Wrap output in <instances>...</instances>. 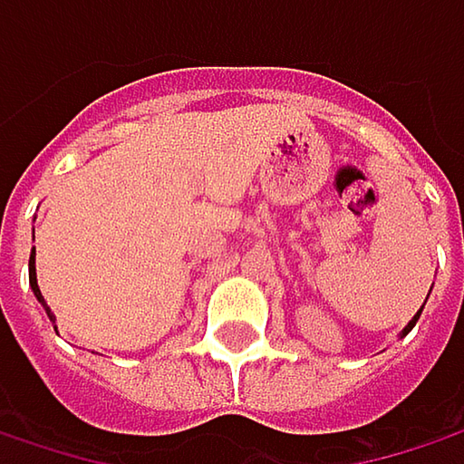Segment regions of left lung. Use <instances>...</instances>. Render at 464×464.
<instances>
[{"label": "left lung", "instance_id": "obj_1", "mask_svg": "<svg viewBox=\"0 0 464 464\" xmlns=\"http://www.w3.org/2000/svg\"><path fill=\"white\" fill-rule=\"evenodd\" d=\"M419 314H421V312H419ZM419 314H417V317H414V323H417V320H419ZM414 323H409V327H406V333H409V330L414 327Z\"/></svg>", "mask_w": 464, "mask_h": 464}]
</instances>
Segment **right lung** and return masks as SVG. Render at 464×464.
Listing matches in <instances>:
<instances>
[{
    "label": "right lung",
    "instance_id": "add662e5",
    "mask_svg": "<svg viewBox=\"0 0 464 464\" xmlns=\"http://www.w3.org/2000/svg\"><path fill=\"white\" fill-rule=\"evenodd\" d=\"M29 285H32V290H34V295H37V301L45 306V312H47V317L53 320V314H50V309H47V304H45V298H43V293H40V287H37V268H34V252H32V257H29ZM55 323V320H53Z\"/></svg>",
    "mask_w": 464,
    "mask_h": 464
}]
</instances>
